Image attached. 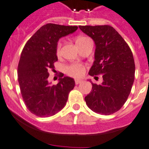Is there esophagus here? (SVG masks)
Instances as JSON below:
<instances>
[{
	"label": "esophagus",
	"mask_w": 149,
	"mask_h": 149,
	"mask_svg": "<svg viewBox=\"0 0 149 149\" xmlns=\"http://www.w3.org/2000/svg\"><path fill=\"white\" fill-rule=\"evenodd\" d=\"M82 80H80V79H75V83H76V84H80V83L82 82Z\"/></svg>",
	"instance_id": "34e87169"
}]
</instances>
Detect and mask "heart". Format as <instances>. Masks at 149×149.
<instances>
[{
  "label": "heart",
  "mask_w": 149,
  "mask_h": 149,
  "mask_svg": "<svg viewBox=\"0 0 149 149\" xmlns=\"http://www.w3.org/2000/svg\"><path fill=\"white\" fill-rule=\"evenodd\" d=\"M85 37H78L76 40V43L81 42V41L84 40ZM61 43L60 41H58L56 45V54L57 56H59L61 54ZM65 71L68 73V75H70V76H73V77H81L84 74V72H85V67L84 66L81 64L79 63H72L70 65H67L65 67Z\"/></svg>",
  "instance_id": "b5f03b06"
}]
</instances>
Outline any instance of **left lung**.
Returning <instances> with one entry per match:
<instances>
[{"label":"left lung","instance_id":"1","mask_svg":"<svg viewBox=\"0 0 149 149\" xmlns=\"http://www.w3.org/2000/svg\"><path fill=\"white\" fill-rule=\"evenodd\" d=\"M94 41L95 61L89 71L91 76L102 75L101 84H92L91 93L84 97L90 109L110 115L126 102L134 81L135 64L131 49L113 27L109 25L79 26Z\"/></svg>","mask_w":149,"mask_h":149}]
</instances>
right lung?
I'll use <instances>...</instances> for the list:
<instances>
[{
    "mask_svg": "<svg viewBox=\"0 0 149 149\" xmlns=\"http://www.w3.org/2000/svg\"><path fill=\"white\" fill-rule=\"evenodd\" d=\"M76 26L47 24L41 26L26 43L18 67V80L26 107L32 113L47 117L57 113L66 104L75 81L61 73L59 82H48L49 70L58 61L56 45L61 37L73 33Z\"/></svg>",
    "mask_w": 149,
    "mask_h": 149,
    "instance_id": "obj_1",
    "label": "right lung"
}]
</instances>
